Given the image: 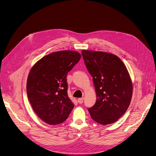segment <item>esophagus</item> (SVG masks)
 Returning <instances> with one entry per match:
<instances>
[{"label":"esophagus","mask_w":156,"mask_h":156,"mask_svg":"<svg viewBox=\"0 0 156 156\" xmlns=\"http://www.w3.org/2000/svg\"><path fill=\"white\" fill-rule=\"evenodd\" d=\"M83 99H84L83 97V98H80V99H78V102L79 104H82L83 102Z\"/></svg>","instance_id":"obj_1"}]
</instances>
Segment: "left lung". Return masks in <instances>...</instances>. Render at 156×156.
I'll use <instances>...</instances> for the list:
<instances>
[{"label":"left lung","instance_id":"obj_1","mask_svg":"<svg viewBox=\"0 0 156 156\" xmlns=\"http://www.w3.org/2000/svg\"><path fill=\"white\" fill-rule=\"evenodd\" d=\"M86 68L93 78L97 101L88 110L101 125L116 122L128 109L133 93L132 80L124 63L115 55L81 51Z\"/></svg>","mask_w":156,"mask_h":156}]
</instances>
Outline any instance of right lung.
I'll return each mask as SVG.
<instances>
[{"instance_id": "right-lung-1", "label": "right lung", "mask_w": 156, "mask_h": 156, "mask_svg": "<svg viewBox=\"0 0 156 156\" xmlns=\"http://www.w3.org/2000/svg\"><path fill=\"white\" fill-rule=\"evenodd\" d=\"M80 58L76 51L55 52L42 57L31 68L27 83L28 99L46 123H62L73 109L68 95L66 76Z\"/></svg>"}]
</instances>
